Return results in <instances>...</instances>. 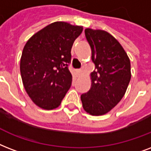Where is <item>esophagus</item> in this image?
<instances>
[{
  "label": "esophagus",
  "instance_id": "34e87169",
  "mask_svg": "<svg viewBox=\"0 0 151 151\" xmlns=\"http://www.w3.org/2000/svg\"><path fill=\"white\" fill-rule=\"evenodd\" d=\"M82 72H83V70H82V69H77L76 70V73L79 75H79L82 74Z\"/></svg>",
  "mask_w": 151,
  "mask_h": 151
}]
</instances>
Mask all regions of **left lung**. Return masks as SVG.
<instances>
[{
	"instance_id": "8db88e82",
	"label": "left lung",
	"mask_w": 151,
	"mask_h": 151,
	"mask_svg": "<svg viewBox=\"0 0 151 151\" xmlns=\"http://www.w3.org/2000/svg\"><path fill=\"white\" fill-rule=\"evenodd\" d=\"M95 70L91 87L81 95L83 107L93 116L106 114L122 99L131 79L130 60L123 47L110 34L86 29Z\"/></svg>"
}]
</instances>
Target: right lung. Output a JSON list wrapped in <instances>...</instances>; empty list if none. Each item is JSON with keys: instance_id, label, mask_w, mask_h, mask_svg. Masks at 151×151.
I'll list each match as a JSON object with an SVG mask.
<instances>
[{"instance_id": "1", "label": "right lung", "mask_w": 151, "mask_h": 151, "mask_svg": "<svg viewBox=\"0 0 151 151\" xmlns=\"http://www.w3.org/2000/svg\"><path fill=\"white\" fill-rule=\"evenodd\" d=\"M82 31L79 26L55 22L26 43L20 60L21 77L29 97L41 108H57L72 85L71 50Z\"/></svg>"}]
</instances>
